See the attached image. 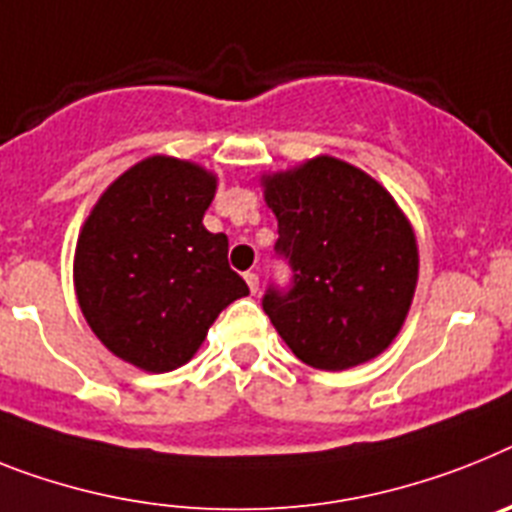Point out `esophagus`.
<instances>
[{"label": "esophagus", "mask_w": 512, "mask_h": 512, "mask_svg": "<svg viewBox=\"0 0 512 512\" xmlns=\"http://www.w3.org/2000/svg\"><path fill=\"white\" fill-rule=\"evenodd\" d=\"M244 281H247L249 291H252V294H257V289H260V276H257L255 270H247V273H244Z\"/></svg>", "instance_id": "1"}]
</instances>
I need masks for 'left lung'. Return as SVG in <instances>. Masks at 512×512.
Returning <instances> with one entry per match:
<instances>
[{"label":"left lung","mask_w":512,"mask_h":512,"mask_svg":"<svg viewBox=\"0 0 512 512\" xmlns=\"http://www.w3.org/2000/svg\"><path fill=\"white\" fill-rule=\"evenodd\" d=\"M278 218L276 257L286 286L270 283L263 309L304 364L356 367L388 349L409 315L419 252L393 197L364 171L320 156L265 179Z\"/></svg>","instance_id":"obj_1"}]
</instances>
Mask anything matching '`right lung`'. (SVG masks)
Listing matches in <instances>:
<instances>
[{
    "instance_id": "1",
    "label": "right lung",
    "mask_w": 512,
    "mask_h": 512,
    "mask_svg": "<svg viewBox=\"0 0 512 512\" xmlns=\"http://www.w3.org/2000/svg\"><path fill=\"white\" fill-rule=\"evenodd\" d=\"M216 176L153 156L103 192L77 239L75 289L111 354L145 372L190 362L221 309L249 294L203 216Z\"/></svg>"
}]
</instances>
